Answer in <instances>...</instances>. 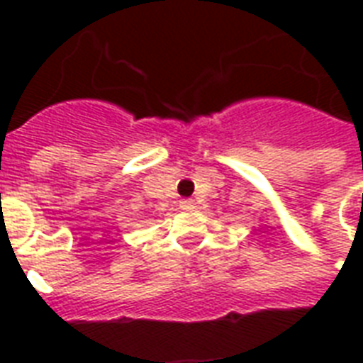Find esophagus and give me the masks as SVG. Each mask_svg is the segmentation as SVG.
<instances>
[{
  "label": "esophagus",
  "instance_id": "obj_1",
  "mask_svg": "<svg viewBox=\"0 0 363 363\" xmlns=\"http://www.w3.org/2000/svg\"><path fill=\"white\" fill-rule=\"evenodd\" d=\"M181 209H194L192 199H184V201H181Z\"/></svg>",
  "mask_w": 363,
  "mask_h": 363
}]
</instances>
